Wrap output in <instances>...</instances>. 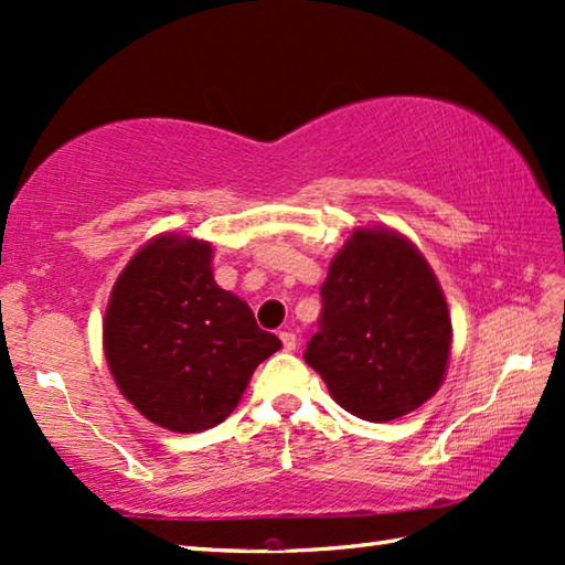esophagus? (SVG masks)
<instances>
[{
    "mask_svg": "<svg viewBox=\"0 0 565 565\" xmlns=\"http://www.w3.org/2000/svg\"><path fill=\"white\" fill-rule=\"evenodd\" d=\"M280 341H282V349H285V351H295V347H297L295 331L282 329V331H280Z\"/></svg>",
    "mask_w": 565,
    "mask_h": 565,
    "instance_id": "1",
    "label": "esophagus"
}]
</instances>
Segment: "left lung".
I'll return each mask as SVG.
<instances>
[{
    "instance_id": "obj_1",
    "label": "left lung",
    "mask_w": 565,
    "mask_h": 565,
    "mask_svg": "<svg viewBox=\"0 0 565 565\" xmlns=\"http://www.w3.org/2000/svg\"><path fill=\"white\" fill-rule=\"evenodd\" d=\"M321 302L305 361L337 405L365 422H393L436 395L451 359V312L407 236L353 228L329 263Z\"/></svg>"
}]
</instances>
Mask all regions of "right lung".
Instances as JSON below:
<instances>
[{
	"mask_svg": "<svg viewBox=\"0 0 565 565\" xmlns=\"http://www.w3.org/2000/svg\"><path fill=\"white\" fill-rule=\"evenodd\" d=\"M214 246L178 232L138 248L111 287L102 321L109 373L148 422L175 434L222 424L248 380L282 349L250 307L222 290Z\"/></svg>",
	"mask_w": 565,
	"mask_h": 565,
	"instance_id": "1",
	"label": "right lung"
}]
</instances>
